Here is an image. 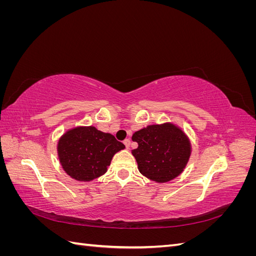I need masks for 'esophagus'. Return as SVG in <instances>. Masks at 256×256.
Here are the masks:
<instances>
[{"label":"esophagus","mask_w":256,"mask_h":256,"mask_svg":"<svg viewBox=\"0 0 256 256\" xmlns=\"http://www.w3.org/2000/svg\"><path fill=\"white\" fill-rule=\"evenodd\" d=\"M124 144H125L126 148L128 150L129 146H130V140H129V138H126V140H124Z\"/></svg>","instance_id":"esophagus-1"}]
</instances>
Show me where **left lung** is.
Here are the masks:
<instances>
[{"instance_id": "8db88e82", "label": "left lung", "mask_w": 256, "mask_h": 256, "mask_svg": "<svg viewBox=\"0 0 256 256\" xmlns=\"http://www.w3.org/2000/svg\"><path fill=\"white\" fill-rule=\"evenodd\" d=\"M132 154L140 173L156 182H168L187 166L192 147L188 136L173 122L148 125L132 134Z\"/></svg>"}]
</instances>
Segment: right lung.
Segmentation results:
<instances>
[{"mask_svg": "<svg viewBox=\"0 0 256 256\" xmlns=\"http://www.w3.org/2000/svg\"><path fill=\"white\" fill-rule=\"evenodd\" d=\"M125 148L111 134L94 126L68 129L56 145L60 164L65 173L79 182H92L106 174L114 154Z\"/></svg>", "mask_w": 256, "mask_h": 256, "instance_id": "add662e5", "label": "right lung"}]
</instances>
